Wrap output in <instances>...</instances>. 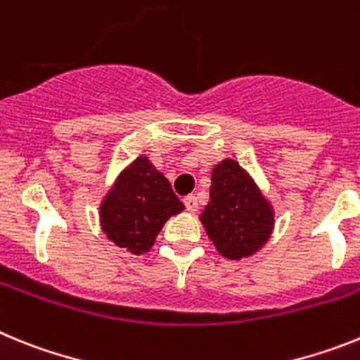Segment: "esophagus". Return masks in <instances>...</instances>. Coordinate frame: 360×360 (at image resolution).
<instances>
[{"label": "esophagus", "instance_id": "34e87169", "mask_svg": "<svg viewBox=\"0 0 360 360\" xmlns=\"http://www.w3.org/2000/svg\"><path fill=\"white\" fill-rule=\"evenodd\" d=\"M184 203H186V209L189 212H195L196 209H198V200H196V196L193 195L186 196V198H184Z\"/></svg>", "mask_w": 360, "mask_h": 360}]
</instances>
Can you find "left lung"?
I'll return each mask as SVG.
<instances>
[{
  "instance_id": "obj_1",
  "label": "left lung",
  "mask_w": 360,
  "mask_h": 360,
  "mask_svg": "<svg viewBox=\"0 0 360 360\" xmlns=\"http://www.w3.org/2000/svg\"><path fill=\"white\" fill-rule=\"evenodd\" d=\"M209 196L200 219L216 250L229 259H241L262 249L274 227V212L236 160L214 165Z\"/></svg>"
}]
</instances>
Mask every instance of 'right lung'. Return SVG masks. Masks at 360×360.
Masks as SVG:
<instances>
[{
	"mask_svg": "<svg viewBox=\"0 0 360 360\" xmlns=\"http://www.w3.org/2000/svg\"><path fill=\"white\" fill-rule=\"evenodd\" d=\"M182 211L167 178L148 157H139L101 203V224L108 240L141 256L151 249L165 221Z\"/></svg>",
	"mask_w": 360,
	"mask_h": 360,
	"instance_id": "right-lung-1",
	"label": "right lung"
}]
</instances>
